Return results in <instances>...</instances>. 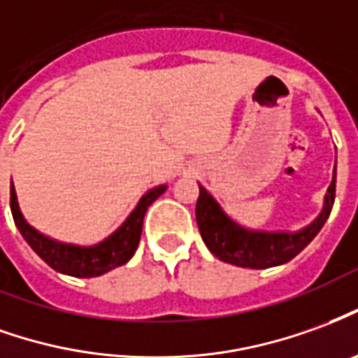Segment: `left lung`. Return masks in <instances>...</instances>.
<instances>
[{
	"mask_svg": "<svg viewBox=\"0 0 358 358\" xmlns=\"http://www.w3.org/2000/svg\"><path fill=\"white\" fill-rule=\"evenodd\" d=\"M336 199V169L334 180L324 197L322 213L301 231H252L232 221L222 207L203 186H199L196 203V219L205 246L221 262L250 269H267L283 266L308 246L322 231L324 222L331 213Z\"/></svg>",
	"mask_w": 358,
	"mask_h": 358,
	"instance_id": "1",
	"label": "left lung"
}]
</instances>
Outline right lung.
<instances>
[{
  "mask_svg": "<svg viewBox=\"0 0 358 358\" xmlns=\"http://www.w3.org/2000/svg\"><path fill=\"white\" fill-rule=\"evenodd\" d=\"M164 189H166L164 184L149 189L139 199L136 209L129 213V217L118 231L112 232L108 238H104L94 246H77V244L57 242V240L50 238L46 234L36 231L34 227H31L24 221L21 209H19L13 182H11V213H13V221L22 234V238L27 240V244L52 269H56L59 273L71 275V277H99L110 269L124 266L131 259L137 246H139L145 213H147L149 205L164 194Z\"/></svg>",
  "mask_w": 358,
  "mask_h": 358,
  "instance_id": "1",
  "label": "right lung"
}]
</instances>
